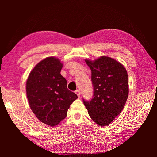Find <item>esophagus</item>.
I'll return each mask as SVG.
<instances>
[{
    "label": "esophagus",
    "instance_id": "34e87169",
    "mask_svg": "<svg viewBox=\"0 0 157 157\" xmlns=\"http://www.w3.org/2000/svg\"><path fill=\"white\" fill-rule=\"evenodd\" d=\"M75 93L77 94V96H78V98H80V90H79V89H77V90H76V91H75Z\"/></svg>",
    "mask_w": 157,
    "mask_h": 157
}]
</instances>
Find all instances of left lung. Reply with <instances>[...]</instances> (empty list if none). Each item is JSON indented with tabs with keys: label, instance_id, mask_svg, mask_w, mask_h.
Instances as JSON below:
<instances>
[{
	"label": "left lung",
	"instance_id": "8db88e82",
	"mask_svg": "<svg viewBox=\"0 0 157 157\" xmlns=\"http://www.w3.org/2000/svg\"><path fill=\"white\" fill-rule=\"evenodd\" d=\"M92 71L94 94L90 101L82 99L92 119L107 126L122 111L128 96V77L125 67L115 59L102 56L94 61L86 59Z\"/></svg>",
	"mask_w": 157,
	"mask_h": 157
}]
</instances>
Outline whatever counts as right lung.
Segmentation results:
<instances>
[{"label":"right lung","instance_id":"obj_1","mask_svg":"<svg viewBox=\"0 0 157 157\" xmlns=\"http://www.w3.org/2000/svg\"><path fill=\"white\" fill-rule=\"evenodd\" d=\"M63 64L54 57L47 58L33 68L26 83L29 106L38 119L54 126L67 117V110L78 97L67 87L60 74Z\"/></svg>","mask_w":157,"mask_h":157}]
</instances>
